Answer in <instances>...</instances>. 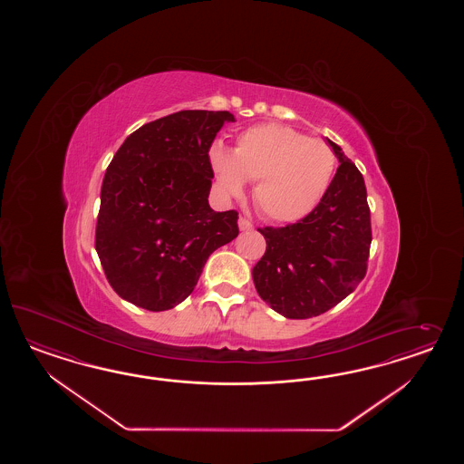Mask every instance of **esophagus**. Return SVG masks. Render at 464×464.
<instances>
[{"label":"esophagus","instance_id":"obj_1","mask_svg":"<svg viewBox=\"0 0 464 464\" xmlns=\"http://www.w3.org/2000/svg\"><path fill=\"white\" fill-rule=\"evenodd\" d=\"M238 225L241 231H252L253 229L252 221H248L246 218H239Z\"/></svg>","mask_w":464,"mask_h":464}]
</instances>
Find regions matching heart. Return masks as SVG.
<instances>
[{"label":"heart","mask_w":464,"mask_h":464,"mask_svg":"<svg viewBox=\"0 0 464 464\" xmlns=\"http://www.w3.org/2000/svg\"><path fill=\"white\" fill-rule=\"evenodd\" d=\"M209 161L227 196H241L245 180L255 182V206L276 223L308 216L328 192L337 169V153L326 140L281 124L243 130L233 151L212 144Z\"/></svg>","instance_id":"1"}]
</instances>
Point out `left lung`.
I'll return each mask as SVG.
<instances>
[{
    "label": "left lung",
    "mask_w": 464,
    "mask_h": 464,
    "mask_svg": "<svg viewBox=\"0 0 464 464\" xmlns=\"http://www.w3.org/2000/svg\"><path fill=\"white\" fill-rule=\"evenodd\" d=\"M340 167L322 202L293 225L258 227L267 250L253 267L256 293L291 320L318 316L361 284L372 241L364 177L328 140Z\"/></svg>",
    "instance_id": "obj_1"
}]
</instances>
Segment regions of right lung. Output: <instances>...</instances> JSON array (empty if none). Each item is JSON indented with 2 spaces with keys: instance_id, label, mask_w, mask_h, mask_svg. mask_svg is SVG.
I'll use <instances>...</instances> for the list:
<instances>
[{
  "instance_id": "right-lung-1",
  "label": "right lung",
  "mask_w": 464,
  "mask_h": 464,
  "mask_svg": "<svg viewBox=\"0 0 464 464\" xmlns=\"http://www.w3.org/2000/svg\"><path fill=\"white\" fill-rule=\"evenodd\" d=\"M226 111H180L127 136L105 171L95 248L113 291L148 311L192 295L209 255L238 237V212L208 202Z\"/></svg>"
}]
</instances>
